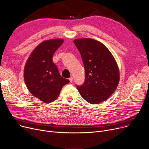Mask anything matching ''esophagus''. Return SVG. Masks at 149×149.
<instances>
[{
    "label": "esophagus",
    "mask_w": 149,
    "mask_h": 149,
    "mask_svg": "<svg viewBox=\"0 0 149 149\" xmlns=\"http://www.w3.org/2000/svg\"><path fill=\"white\" fill-rule=\"evenodd\" d=\"M73 77L72 76H71L69 78V81H70V82H72V81H73Z\"/></svg>",
    "instance_id": "1"
}]
</instances>
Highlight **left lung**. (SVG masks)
<instances>
[{
    "instance_id": "left-lung-1",
    "label": "left lung",
    "mask_w": 149,
    "mask_h": 149,
    "mask_svg": "<svg viewBox=\"0 0 149 149\" xmlns=\"http://www.w3.org/2000/svg\"><path fill=\"white\" fill-rule=\"evenodd\" d=\"M73 41L81 54L85 72V82L77 86L80 95L91 104L107 100L120 81L116 59L108 49L97 40L79 38Z\"/></svg>"
}]
</instances>
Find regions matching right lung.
Listing matches in <instances>:
<instances>
[{
  "instance_id": "obj_1",
  "label": "right lung",
  "mask_w": 149,
  "mask_h": 149,
  "mask_svg": "<svg viewBox=\"0 0 149 149\" xmlns=\"http://www.w3.org/2000/svg\"><path fill=\"white\" fill-rule=\"evenodd\" d=\"M63 39L42 41L33 49L24 68V79L29 92L41 101L49 103L55 100L63 86L70 82L61 76L52 58L63 45Z\"/></svg>"
}]
</instances>
